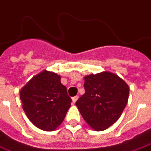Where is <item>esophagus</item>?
Listing matches in <instances>:
<instances>
[{
	"label": "esophagus",
	"instance_id": "34e87169",
	"mask_svg": "<svg viewBox=\"0 0 151 151\" xmlns=\"http://www.w3.org/2000/svg\"><path fill=\"white\" fill-rule=\"evenodd\" d=\"M78 99V96H75V97H73V98H72V101H73V103H75Z\"/></svg>",
	"mask_w": 151,
	"mask_h": 151
}]
</instances>
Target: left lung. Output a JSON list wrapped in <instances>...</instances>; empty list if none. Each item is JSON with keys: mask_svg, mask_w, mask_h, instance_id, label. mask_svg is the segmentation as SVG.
Returning <instances> with one entry per match:
<instances>
[{"mask_svg": "<svg viewBox=\"0 0 151 151\" xmlns=\"http://www.w3.org/2000/svg\"><path fill=\"white\" fill-rule=\"evenodd\" d=\"M86 93L76 102L93 129L105 130L118 120L127 106L129 88L114 73L103 71L84 77Z\"/></svg>", "mask_w": 151, "mask_h": 151, "instance_id": "obj_1", "label": "left lung"}]
</instances>
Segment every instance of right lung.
I'll list each match as a JSON object with an SVG mask.
<instances>
[{
  "mask_svg": "<svg viewBox=\"0 0 151 151\" xmlns=\"http://www.w3.org/2000/svg\"><path fill=\"white\" fill-rule=\"evenodd\" d=\"M22 108L32 123L45 131H53L62 123L71 106L61 76L43 70L20 91Z\"/></svg>",
  "mask_w": 151,
  "mask_h": 151,
  "instance_id": "obj_1",
  "label": "right lung"
}]
</instances>
